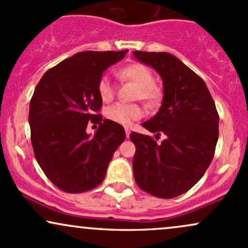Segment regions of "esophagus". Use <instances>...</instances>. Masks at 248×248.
<instances>
[{"instance_id":"34e87169","label":"esophagus","mask_w":248,"mask_h":248,"mask_svg":"<svg viewBox=\"0 0 248 248\" xmlns=\"http://www.w3.org/2000/svg\"><path fill=\"white\" fill-rule=\"evenodd\" d=\"M124 132H126V136L127 137H129V135H130V129H129V128H124Z\"/></svg>"}]
</instances>
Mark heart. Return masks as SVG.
Masks as SVG:
<instances>
[{
  "label": "heart",
  "instance_id": "heart-1",
  "mask_svg": "<svg viewBox=\"0 0 248 248\" xmlns=\"http://www.w3.org/2000/svg\"><path fill=\"white\" fill-rule=\"evenodd\" d=\"M116 75L121 78L129 80L139 86L136 92L137 99L144 100L149 105H156L162 97L159 88L155 84V77L147 65L142 63H129L116 70ZM97 91L100 99L105 103L114 98L115 89L112 80L107 75H103L98 80ZM105 115L108 120L122 126H130L134 121L141 119L144 115V109L139 104L118 103L107 107Z\"/></svg>",
  "mask_w": 248,
  "mask_h": 248
}]
</instances>
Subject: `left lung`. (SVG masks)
Returning <instances> with one entry per match:
<instances>
[{"label":"left lung","instance_id":"8db88e82","mask_svg":"<svg viewBox=\"0 0 248 248\" xmlns=\"http://www.w3.org/2000/svg\"><path fill=\"white\" fill-rule=\"evenodd\" d=\"M163 79V103L142 126L166 135L162 143L151 136L130 134L136 151L134 178L142 190L172 199L189 190L203 177L215 155L219 116L204 80L170 53L133 52Z\"/></svg>","mask_w":248,"mask_h":248}]
</instances>
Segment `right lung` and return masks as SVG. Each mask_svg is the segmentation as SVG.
<instances>
[{
  "mask_svg": "<svg viewBox=\"0 0 248 248\" xmlns=\"http://www.w3.org/2000/svg\"><path fill=\"white\" fill-rule=\"evenodd\" d=\"M128 50L77 53L44 74L30 101L29 124L35 159L46 177L65 193L99 186L113 154L126 139L124 127L103 118L98 80ZM89 122L100 124L93 137Z\"/></svg>",
  "mask_w": 248,
  "mask_h": 248,
  "instance_id": "1",
  "label": "right lung"
}]
</instances>
